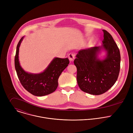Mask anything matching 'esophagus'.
<instances>
[{
	"label": "esophagus",
	"mask_w": 133,
	"mask_h": 133,
	"mask_svg": "<svg viewBox=\"0 0 133 133\" xmlns=\"http://www.w3.org/2000/svg\"><path fill=\"white\" fill-rule=\"evenodd\" d=\"M75 54H72V53H70L68 55V59L70 61V62L74 61V58H75Z\"/></svg>",
	"instance_id": "1"
}]
</instances>
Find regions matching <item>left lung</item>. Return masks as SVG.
<instances>
[{"label": "left lung", "mask_w": 133, "mask_h": 133, "mask_svg": "<svg viewBox=\"0 0 133 133\" xmlns=\"http://www.w3.org/2000/svg\"><path fill=\"white\" fill-rule=\"evenodd\" d=\"M103 31V45L80 50L74 62L77 70V81L79 88L95 95L104 94L114 85L120 70L119 48L111 35L105 30ZM102 49L107 52L104 60L98 58Z\"/></svg>", "instance_id": "left-lung-1"}]
</instances>
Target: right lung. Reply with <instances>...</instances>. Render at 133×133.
<instances>
[{
	"label": "right lung",
	"instance_id": "add662e5",
	"mask_svg": "<svg viewBox=\"0 0 133 133\" xmlns=\"http://www.w3.org/2000/svg\"><path fill=\"white\" fill-rule=\"evenodd\" d=\"M23 37L19 42L15 57V66L18 77L24 88L36 96H43L56 90L58 87V79L63 71L69 63L67 58H55L47 68L40 74L26 72L21 66L18 59L19 49Z\"/></svg>",
	"mask_w": 133,
	"mask_h": 133
}]
</instances>
